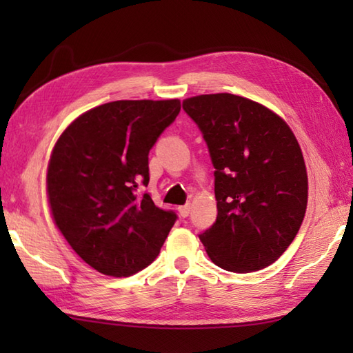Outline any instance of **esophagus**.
<instances>
[{"mask_svg":"<svg viewBox=\"0 0 353 353\" xmlns=\"http://www.w3.org/2000/svg\"><path fill=\"white\" fill-rule=\"evenodd\" d=\"M191 212V206L190 205H183V206H179V214H181V216H188Z\"/></svg>","mask_w":353,"mask_h":353,"instance_id":"34e87169","label":"esophagus"}]
</instances>
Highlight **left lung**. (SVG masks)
Returning a JSON list of instances; mask_svg holds the SVG:
<instances>
[{"mask_svg":"<svg viewBox=\"0 0 353 353\" xmlns=\"http://www.w3.org/2000/svg\"><path fill=\"white\" fill-rule=\"evenodd\" d=\"M214 165L216 220L199 238L214 264L234 273L265 268L297 235L308 201V176L287 123L234 94L183 101Z\"/></svg>","mask_w":353,"mask_h":353,"instance_id":"obj_1","label":"left lung"}]
</instances>
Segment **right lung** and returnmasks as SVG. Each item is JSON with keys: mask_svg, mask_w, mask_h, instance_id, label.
<instances>
[{"mask_svg": "<svg viewBox=\"0 0 353 353\" xmlns=\"http://www.w3.org/2000/svg\"><path fill=\"white\" fill-rule=\"evenodd\" d=\"M179 112V100L112 101L80 115L56 142L47 174L52 219L97 272L138 273L174 226L176 212L138 190L150 181V150Z\"/></svg>", "mask_w": 353, "mask_h": 353, "instance_id": "add662e5", "label": "right lung"}]
</instances>
